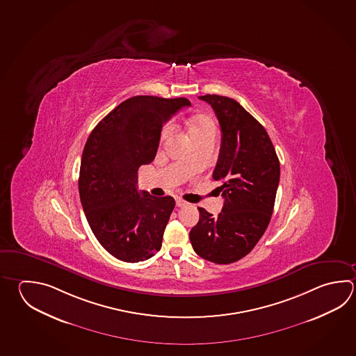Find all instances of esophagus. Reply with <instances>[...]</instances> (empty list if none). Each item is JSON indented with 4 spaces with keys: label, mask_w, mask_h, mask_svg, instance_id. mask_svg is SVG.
<instances>
[{
    "label": "esophagus",
    "mask_w": 356,
    "mask_h": 356,
    "mask_svg": "<svg viewBox=\"0 0 356 356\" xmlns=\"http://www.w3.org/2000/svg\"><path fill=\"white\" fill-rule=\"evenodd\" d=\"M186 205H188V202H184L180 197L176 199V207H177V208H184V207H186Z\"/></svg>",
    "instance_id": "esophagus-1"
}]
</instances>
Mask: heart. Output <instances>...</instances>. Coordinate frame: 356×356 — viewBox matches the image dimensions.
<instances>
[{
  "label": "heart",
  "instance_id": "1",
  "mask_svg": "<svg viewBox=\"0 0 356 356\" xmlns=\"http://www.w3.org/2000/svg\"><path fill=\"white\" fill-rule=\"evenodd\" d=\"M171 134V126H166L162 129L161 142L165 141ZM188 134L193 141H199L202 138L215 137L216 134V124L214 120L205 114L195 115L188 121Z\"/></svg>",
  "mask_w": 356,
  "mask_h": 356
}]
</instances>
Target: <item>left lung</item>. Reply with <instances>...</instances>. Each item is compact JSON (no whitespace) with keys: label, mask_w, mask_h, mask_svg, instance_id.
<instances>
[{"label":"left lung","mask_w":356,"mask_h":356,"mask_svg":"<svg viewBox=\"0 0 356 356\" xmlns=\"http://www.w3.org/2000/svg\"><path fill=\"white\" fill-rule=\"evenodd\" d=\"M214 109L222 146L213 179L222 182V213L197 208L200 219L190 232L195 253L216 264L234 263L262 238L275 208L280 160L262 124L238 102L216 94L199 97Z\"/></svg>","instance_id":"8db88e82"}]
</instances>
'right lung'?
<instances>
[{
  "label": "right lung",
  "instance_id": "add662e5",
  "mask_svg": "<svg viewBox=\"0 0 356 356\" xmlns=\"http://www.w3.org/2000/svg\"><path fill=\"white\" fill-rule=\"evenodd\" d=\"M186 98L136 95L122 102L88 137L79 172L81 207L102 247L123 262L137 263L161 249L174 197L137 190V171L154 161L162 126Z\"/></svg>",
  "mask_w": 356,
  "mask_h": 356
}]
</instances>
